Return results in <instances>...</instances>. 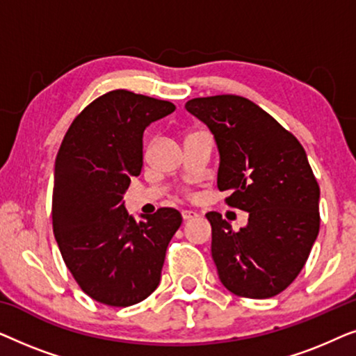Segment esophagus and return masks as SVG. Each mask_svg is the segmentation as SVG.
I'll list each match as a JSON object with an SVG mask.
<instances>
[{"mask_svg":"<svg viewBox=\"0 0 356 356\" xmlns=\"http://www.w3.org/2000/svg\"><path fill=\"white\" fill-rule=\"evenodd\" d=\"M181 217H183L184 222H188V220H193V218H197L199 213L194 212V211H183Z\"/></svg>","mask_w":356,"mask_h":356,"instance_id":"1","label":"esophagus"}]
</instances>
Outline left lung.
<instances>
[{
  "mask_svg": "<svg viewBox=\"0 0 356 356\" xmlns=\"http://www.w3.org/2000/svg\"><path fill=\"white\" fill-rule=\"evenodd\" d=\"M184 106L216 138L217 186L232 193L225 202L250 213L238 232L218 212L206 213L220 282L245 298L279 295L303 269L319 233V184L303 145L245 97H199Z\"/></svg>",
  "mask_w": 356,
  "mask_h": 356,
  "instance_id": "8db88e82",
  "label": "left lung"
}]
</instances>
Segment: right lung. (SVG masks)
Returning a JSON list of instances; mask_svg holds the SVG:
<instances>
[{
    "label": "right lung",
    "mask_w": 356,
    "mask_h": 356,
    "mask_svg": "<svg viewBox=\"0 0 356 356\" xmlns=\"http://www.w3.org/2000/svg\"><path fill=\"white\" fill-rule=\"evenodd\" d=\"M175 108L124 89L106 92L76 116L58 150L53 232L77 285L99 303L126 308L159 286L181 213L162 207L138 222L123 194L143 170L144 129Z\"/></svg>",
    "instance_id": "add662e5"
}]
</instances>
